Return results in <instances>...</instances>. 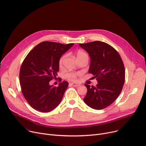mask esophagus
<instances>
[{
	"label": "esophagus",
	"mask_w": 146,
	"mask_h": 146,
	"mask_svg": "<svg viewBox=\"0 0 146 146\" xmlns=\"http://www.w3.org/2000/svg\"><path fill=\"white\" fill-rule=\"evenodd\" d=\"M71 85H72V86H74V87H78V86H80V84H78V83H75V82H72L71 84H70Z\"/></svg>",
	"instance_id": "1"
}]
</instances>
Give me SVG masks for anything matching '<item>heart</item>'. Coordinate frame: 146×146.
<instances>
[{
    "mask_svg": "<svg viewBox=\"0 0 146 146\" xmlns=\"http://www.w3.org/2000/svg\"><path fill=\"white\" fill-rule=\"evenodd\" d=\"M76 58L77 59H80L82 58H88V56L87 54V53L84 52V50H81V49H78V50H76ZM66 57V54H65L64 55H62L61 58L59 59V65L60 66H61L64 61ZM80 74L79 72H68L67 73L65 74V78H66L68 80H71V81H74L75 80L77 76Z\"/></svg>",
    "mask_w": 146,
    "mask_h": 146,
    "instance_id": "heart-1",
    "label": "heart"
}]
</instances>
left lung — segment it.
<instances>
[{
	"mask_svg": "<svg viewBox=\"0 0 146 146\" xmlns=\"http://www.w3.org/2000/svg\"><path fill=\"white\" fill-rule=\"evenodd\" d=\"M79 45L88 53L91 58L88 72L98 82L96 87L85 84L87 93L84 101L93 109H104L112 104L122 91L125 81L122 59L113 47L104 42Z\"/></svg>",
	"mask_w": 146,
	"mask_h": 146,
	"instance_id": "obj_1",
	"label": "left lung"
}]
</instances>
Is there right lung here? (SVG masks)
<instances>
[{"label": "right lung", "mask_w": 146, "mask_h": 146, "mask_svg": "<svg viewBox=\"0 0 146 146\" xmlns=\"http://www.w3.org/2000/svg\"><path fill=\"white\" fill-rule=\"evenodd\" d=\"M73 45L42 42L25 58L19 72L20 84L25 98L33 108L47 113L60 104L68 82L63 81L56 87L49 81L56 78L59 59Z\"/></svg>", "instance_id": "1"}]
</instances>
